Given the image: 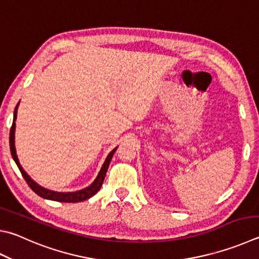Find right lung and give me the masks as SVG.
<instances>
[{
	"instance_id": "obj_1",
	"label": "right lung",
	"mask_w": 259,
	"mask_h": 259,
	"mask_svg": "<svg viewBox=\"0 0 259 259\" xmlns=\"http://www.w3.org/2000/svg\"><path fill=\"white\" fill-rule=\"evenodd\" d=\"M18 105L19 104H17L16 109H15V113H13V122H12V126L10 129V150H11L12 157H13V159H15V162L18 165L19 170H20L23 179L26 180L27 185L31 188V190L35 191L37 195L43 197V198H45V199L55 200V201H62V203H79V201L86 200V199L91 198V197L95 195L96 192L101 189V187L103 185V181H104V179H105L106 171H107V168H109L112 156H113V154L115 153L116 148H114L109 155H107V157L105 159L104 164H103V166L101 168L100 173H98L97 178L95 179V181H94L89 187L84 188V189H82V190L74 191V192H56V191L45 189V188L40 187L39 185H37V183L34 180H32V179L29 176L27 175L25 170L22 168V166L20 165V163H19V159L17 157L16 147H15V130H16V119H17Z\"/></svg>"
}]
</instances>
